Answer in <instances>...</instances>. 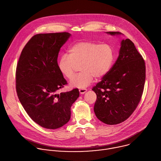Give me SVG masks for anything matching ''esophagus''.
Wrapping results in <instances>:
<instances>
[{"mask_svg": "<svg viewBox=\"0 0 161 161\" xmlns=\"http://www.w3.org/2000/svg\"><path fill=\"white\" fill-rule=\"evenodd\" d=\"M79 92H80V93L81 94H85L86 92V88H80V90H79Z\"/></svg>", "mask_w": 161, "mask_h": 161, "instance_id": "obj_1", "label": "esophagus"}]
</instances>
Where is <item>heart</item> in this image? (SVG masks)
<instances>
[{
    "instance_id": "b5f03b06",
    "label": "heart",
    "mask_w": 161,
    "mask_h": 161,
    "mask_svg": "<svg viewBox=\"0 0 161 161\" xmlns=\"http://www.w3.org/2000/svg\"><path fill=\"white\" fill-rule=\"evenodd\" d=\"M114 60L113 49L108 44L93 41H80L69 50V55H62L58 60V69L67 79L75 75L78 65L81 71L70 83L72 86L85 88L93 81L94 77L101 78L110 70Z\"/></svg>"
}]
</instances>
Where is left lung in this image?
<instances>
[{"instance_id":"1","label":"left lung","mask_w":161,"mask_h":161,"mask_svg":"<svg viewBox=\"0 0 161 161\" xmlns=\"http://www.w3.org/2000/svg\"><path fill=\"white\" fill-rule=\"evenodd\" d=\"M145 78L143 58L132 41L129 39H123L115 63L92 89L97 95L94 110L97 119L108 125L118 124L127 120L142 99Z\"/></svg>"}]
</instances>
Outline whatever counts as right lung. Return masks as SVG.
<instances>
[{"mask_svg":"<svg viewBox=\"0 0 161 161\" xmlns=\"http://www.w3.org/2000/svg\"><path fill=\"white\" fill-rule=\"evenodd\" d=\"M68 32L38 34L25 44L16 70L18 99L29 116L41 127L55 129L71 118V107L80 96L78 88L57 94L67 84L58 69L60 48Z\"/></svg>","mask_w":161,"mask_h":161,"instance_id":"add662e5","label":"right lung"}]
</instances>
